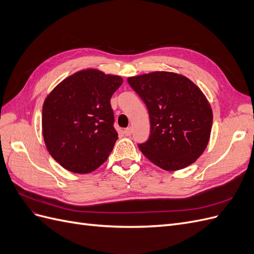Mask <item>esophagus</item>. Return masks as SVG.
<instances>
[{
	"mask_svg": "<svg viewBox=\"0 0 254 254\" xmlns=\"http://www.w3.org/2000/svg\"><path fill=\"white\" fill-rule=\"evenodd\" d=\"M124 133H125V135H127V136L131 135V133H132V128H131V127L126 128V129L124 130Z\"/></svg>",
	"mask_w": 254,
	"mask_h": 254,
	"instance_id": "1",
	"label": "esophagus"
}]
</instances>
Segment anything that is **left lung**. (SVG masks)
<instances>
[{
    "mask_svg": "<svg viewBox=\"0 0 254 254\" xmlns=\"http://www.w3.org/2000/svg\"><path fill=\"white\" fill-rule=\"evenodd\" d=\"M147 107L150 135L139 146L165 171L194 163L210 140L213 113L206 97L186 76L152 72L127 79Z\"/></svg>",
    "mask_w": 254,
    "mask_h": 254,
    "instance_id": "obj_1",
    "label": "left lung"
}]
</instances>
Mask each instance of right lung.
<instances>
[{"instance_id":"1","label":"right lung","mask_w":254,"mask_h":254,"mask_svg":"<svg viewBox=\"0 0 254 254\" xmlns=\"http://www.w3.org/2000/svg\"><path fill=\"white\" fill-rule=\"evenodd\" d=\"M123 82L97 70L73 74L45 98L42 132L51 156L77 174L95 171L118 140L110 99Z\"/></svg>"}]
</instances>
